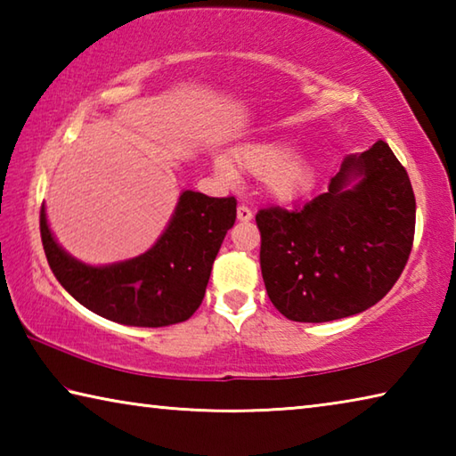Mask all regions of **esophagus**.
<instances>
[{"mask_svg":"<svg viewBox=\"0 0 456 456\" xmlns=\"http://www.w3.org/2000/svg\"><path fill=\"white\" fill-rule=\"evenodd\" d=\"M237 219L243 221V223L251 221V219H253V211H251L247 205H239V207H237Z\"/></svg>","mask_w":456,"mask_h":456,"instance_id":"34e87169","label":"esophagus"}]
</instances>
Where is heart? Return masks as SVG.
I'll return each instance as SVG.
<instances>
[{
  "label": "heart",
  "mask_w": 456,
  "mask_h": 456,
  "mask_svg": "<svg viewBox=\"0 0 456 456\" xmlns=\"http://www.w3.org/2000/svg\"><path fill=\"white\" fill-rule=\"evenodd\" d=\"M235 163L251 175L265 179L275 199L291 203L305 197L314 187V163L304 152H291V146L280 141H261L239 146ZM217 171L225 179H233L235 167L227 159L215 160Z\"/></svg>",
  "instance_id": "1"
}]
</instances>
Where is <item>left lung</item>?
Segmentation results:
<instances>
[{"mask_svg": "<svg viewBox=\"0 0 456 456\" xmlns=\"http://www.w3.org/2000/svg\"><path fill=\"white\" fill-rule=\"evenodd\" d=\"M267 296L293 322L360 314L392 289L414 239L416 200L404 167L384 141L344 159L322 192L296 211L256 215Z\"/></svg>", "mask_w": 456, "mask_h": 456, "instance_id": "obj_1", "label": "left lung"}]
</instances>
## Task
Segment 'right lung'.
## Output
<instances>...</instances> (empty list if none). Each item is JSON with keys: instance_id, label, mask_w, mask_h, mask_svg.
Segmentation results:
<instances>
[{"instance_id": "right-lung-1", "label": "right lung", "mask_w": 456, "mask_h": 456, "mask_svg": "<svg viewBox=\"0 0 456 456\" xmlns=\"http://www.w3.org/2000/svg\"><path fill=\"white\" fill-rule=\"evenodd\" d=\"M237 217L235 197L183 191L163 235L142 256L112 265H86L66 253L40 213L50 269L70 296L102 318L138 328L189 320L205 297L213 261Z\"/></svg>"}]
</instances>
